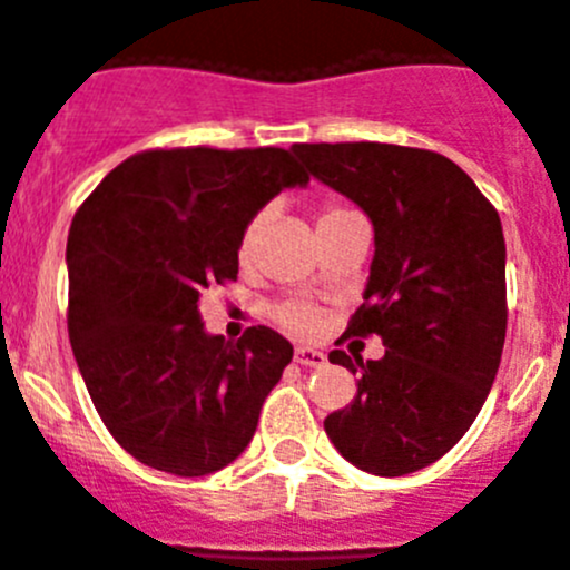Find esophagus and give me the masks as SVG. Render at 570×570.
<instances>
[{
	"label": "esophagus",
	"mask_w": 570,
	"mask_h": 570,
	"mask_svg": "<svg viewBox=\"0 0 570 570\" xmlns=\"http://www.w3.org/2000/svg\"><path fill=\"white\" fill-rule=\"evenodd\" d=\"M295 362L303 364V367H323L325 364V353L323 351H314V347H295Z\"/></svg>",
	"instance_id": "1"
}]
</instances>
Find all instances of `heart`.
<instances>
[{
  "label": "heart",
  "mask_w": 570,
  "mask_h": 570,
  "mask_svg": "<svg viewBox=\"0 0 570 570\" xmlns=\"http://www.w3.org/2000/svg\"><path fill=\"white\" fill-rule=\"evenodd\" d=\"M347 214H353V212H347L345 206H336V203H328V206L320 212L317 228L320 225L336 223V219L347 217ZM258 234H262V217L253 219V223L245 228V234H242V242H239L242 262H247V258L253 256V250H256V245H258ZM275 317H278L281 325H286L289 331H297V334H312V331L320 325V314L314 312L308 303H297V301L284 303V306L275 308Z\"/></svg>",
  "instance_id": "heart-1"
}]
</instances>
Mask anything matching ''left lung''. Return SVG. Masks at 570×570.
I'll return each instance as SVG.
<instances>
[{
	"label": "left lung",
	"instance_id": "8db88e82",
	"mask_svg": "<svg viewBox=\"0 0 570 570\" xmlns=\"http://www.w3.org/2000/svg\"><path fill=\"white\" fill-rule=\"evenodd\" d=\"M308 173L373 223L364 303L347 334H379V362L331 351L356 395L325 417L358 471L406 476L449 454L499 373L507 334V247L499 212L445 156L353 141L295 145Z\"/></svg>",
	"mask_w": 570,
	"mask_h": 570
}]
</instances>
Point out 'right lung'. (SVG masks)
<instances>
[{
	"instance_id": "obj_1",
	"label": "right lung",
	"mask_w": 570,
	"mask_h": 570,
	"mask_svg": "<svg viewBox=\"0 0 570 570\" xmlns=\"http://www.w3.org/2000/svg\"><path fill=\"white\" fill-rule=\"evenodd\" d=\"M308 175L278 147L147 150L121 161L71 219L69 342L116 443L175 476H208L256 434L292 362L267 325L208 334L200 292L236 281L247 225Z\"/></svg>"
}]
</instances>
